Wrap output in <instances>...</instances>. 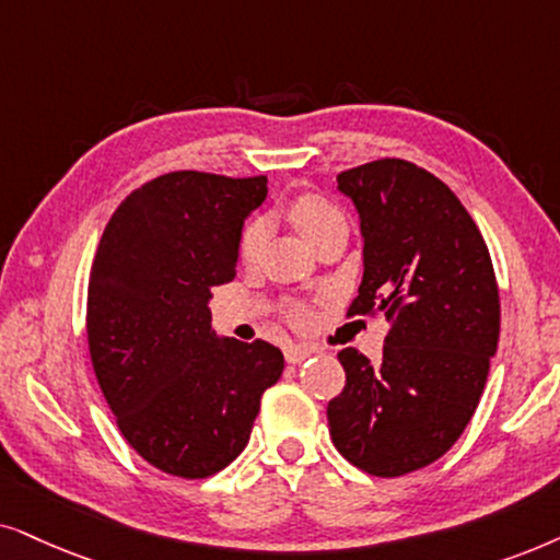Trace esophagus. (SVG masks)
Listing matches in <instances>:
<instances>
[{
	"instance_id": "1",
	"label": "esophagus",
	"mask_w": 560,
	"mask_h": 560,
	"mask_svg": "<svg viewBox=\"0 0 560 560\" xmlns=\"http://www.w3.org/2000/svg\"><path fill=\"white\" fill-rule=\"evenodd\" d=\"M312 353H315V348H310V346H289L284 350V358H287V363H302L304 358Z\"/></svg>"
}]
</instances>
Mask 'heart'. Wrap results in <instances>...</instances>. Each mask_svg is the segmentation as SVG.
I'll list each match as a JSON object with an SVG mask.
<instances>
[{
	"label": "heart",
	"instance_id": "obj_1",
	"mask_svg": "<svg viewBox=\"0 0 560 560\" xmlns=\"http://www.w3.org/2000/svg\"><path fill=\"white\" fill-rule=\"evenodd\" d=\"M284 214L289 222L300 230V233L307 237V241L315 245L319 237H325L332 230H346V214L332 199H327L325 194L317 191H300L294 197H289L284 202ZM260 241H264V228L258 222H248L243 228L241 235V250L243 260H250L260 248ZM304 310H294V319H302Z\"/></svg>",
	"mask_w": 560,
	"mask_h": 560
}]
</instances>
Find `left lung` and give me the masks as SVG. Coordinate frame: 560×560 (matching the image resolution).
Wrapping results in <instances>:
<instances>
[{"label": "left lung", "mask_w": 560, "mask_h": 560, "mask_svg": "<svg viewBox=\"0 0 560 560\" xmlns=\"http://www.w3.org/2000/svg\"><path fill=\"white\" fill-rule=\"evenodd\" d=\"M361 214L363 279L348 317H386L382 363L342 348L346 386L327 405L340 456L382 479L430 466L466 430L499 342L487 243L430 171L378 159L338 174Z\"/></svg>", "instance_id": "1"}]
</instances>
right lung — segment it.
<instances>
[{
  "label": "right lung",
  "instance_id": "obj_1",
  "mask_svg": "<svg viewBox=\"0 0 560 560\" xmlns=\"http://www.w3.org/2000/svg\"><path fill=\"white\" fill-rule=\"evenodd\" d=\"M266 176L171 171L130 191L104 228L86 294L100 389L132 451L163 474L207 479L248 445L284 353L218 338L212 289L235 279L243 222Z\"/></svg>",
  "mask_w": 560,
  "mask_h": 560
}]
</instances>
